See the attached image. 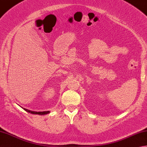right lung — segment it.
Returning <instances> with one entry per match:
<instances>
[{
  "instance_id": "obj_1",
  "label": "right lung",
  "mask_w": 147,
  "mask_h": 147,
  "mask_svg": "<svg viewBox=\"0 0 147 147\" xmlns=\"http://www.w3.org/2000/svg\"><path fill=\"white\" fill-rule=\"evenodd\" d=\"M23 109L28 113H32V114H37V115H46L47 113H50L49 111H44V112H35V111H31V110H29L28 109H26L25 108H23Z\"/></svg>"
}]
</instances>
